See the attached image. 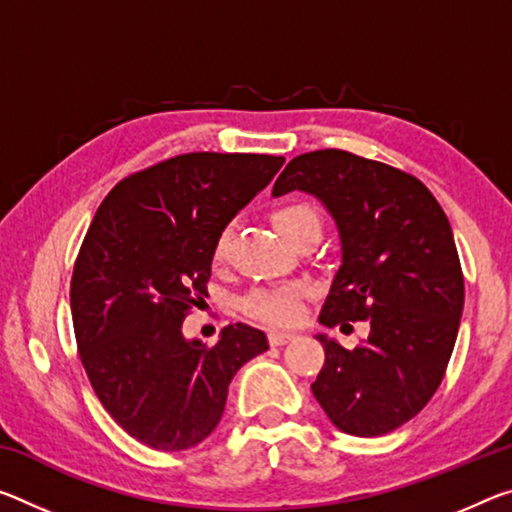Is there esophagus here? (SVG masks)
Here are the masks:
<instances>
[{"instance_id":"34e87169","label":"esophagus","mask_w":512,"mask_h":512,"mask_svg":"<svg viewBox=\"0 0 512 512\" xmlns=\"http://www.w3.org/2000/svg\"><path fill=\"white\" fill-rule=\"evenodd\" d=\"M294 337H296L294 332H285V330H271V332H269V342H271V346H282V344L291 342V339H294Z\"/></svg>"}]
</instances>
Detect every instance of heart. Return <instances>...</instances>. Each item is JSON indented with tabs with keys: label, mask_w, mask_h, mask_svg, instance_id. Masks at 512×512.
Listing matches in <instances>:
<instances>
[{
	"label": "heart",
	"mask_w": 512,
	"mask_h": 512,
	"mask_svg": "<svg viewBox=\"0 0 512 512\" xmlns=\"http://www.w3.org/2000/svg\"><path fill=\"white\" fill-rule=\"evenodd\" d=\"M273 223L282 237L291 241L305 227H319V214L310 205H287L273 214ZM227 248H230V230H223L214 246L216 262H223L227 257ZM303 294L305 289L300 285L259 289L243 300V310L259 321L273 323V326H289V323L298 321L300 298H303Z\"/></svg>",
	"instance_id": "b5f03b06"
}]
</instances>
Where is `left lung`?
<instances>
[{"label":"left lung","instance_id":"obj_1","mask_svg":"<svg viewBox=\"0 0 512 512\" xmlns=\"http://www.w3.org/2000/svg\"><path fill=\"white\" fill-rule=\"evenodd\" d=\"M289 191L319 200L339 232L342 262L319 321H369L351 351L316 335L326 362L314 399L339 431L385 435L431 401L456 344L465 280L449 218L417 177L344 150L291 159L273 196Z\"/></svg>","mask_w":512,"mask_h":512}]
</instances>
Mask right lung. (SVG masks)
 <instances>
[{
    "label": "right lung",
    "instance_id": "right-lung-1",
    "mask_svg": "<svg viewBox=\"0 0 512 512\" xmlns=\"http://www.w3.org/2000/svg\"><path fill=\"white\" fill-rule=\"evenodd\" d=\"M285 157L191 152L113 186L72 271L79 358L116 424L159 451L200 444L223 417L234 373L269 351L234 323L209 348L186 339V312L207 296L216 239L266 189Z\"/></svg>",
    "mask_w": 512,
    "mask_h": 512
}]
</instances>
